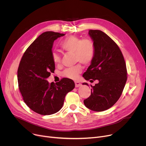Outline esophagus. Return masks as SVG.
<instances>
[{
    "mask_svg": "<svg viewBox=\"0 0 146 146\" xmlns=\"http://www.w3.org/2000/svg\"><path fill=\"white\" fill-rule=\"evenodd\" d=\"M75 87H79L81 85V84L79 81H75Z\"/></svg>",
    "mask_w": 146,
    "mask_h": 146,
    "instance_id": "esophagus-1",
    "label": "esophagus"
}]
</instances>
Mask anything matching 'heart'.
Wrapping results in <instances>:
<instances>
[{
  "mask_svg": "<svg viewBox=\"0 0 146 146\" xmlns=\"http://www.w3.org/2000/svg\"><path fill=\"white\" fill-rule=\"evenodd\" d=\"M61 48L68 52H74L76 61H80L84 65H88L92 61L95 55V46L93 41L89 38L81 39L75 36H70L61 43ZM52 59L54 64H59L61 56L57 52H53ZM82 67L78 64L71 68L65 69L62 75L69 79L76 80L82 72Z\"/></svg>",
  "mask_w": 146,
  "mask_h": 146,
  "instance_id": "b5f03b06",
  "label": "heart"
}]
</instances>
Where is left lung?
<instances>
[{
    "instance_id": "1",
    "label": "left lung",
    "mask_w": 146,
    "mask_h": 146,
    "mask_svg": "<svg viewBox=\"0 0 146 146\" xmlns=\"http://www.w3.org/2000/svg\"><path fill=\"white\" fill-rule=\"evenodd\" d=\"M88 34L94 44L95 55L83 77L91 82L97 80L98 83L91 86V94L84 103L89 109L102 111L120 97L127 81L126 65L117 45L105 33L90 30Z\"/></svg>"
}]
</instances>
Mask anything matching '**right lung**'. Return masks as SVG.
I'll list each match as a JSON object with an SVG mask.
<instances>
[{"mask_svg":"<svg viewBox=\"0 0 146 146\" xmlns=\"http://www.w3.org/2000/svg\"><path fill=\"white\" fill-rule=\"evenodd\" d=\"M64 36L53 31L42 33L26 50L19 64L17 81L24 102L42 115L58 111L66 94L75 88L74 82L69 78H62L55 84L46 80L55 70L52 59L54 41Z\"/></svg>","mask_w":146,"mask_h":146,"instance_id":"right-lung-1","label":"right lung"}]
</instances>
